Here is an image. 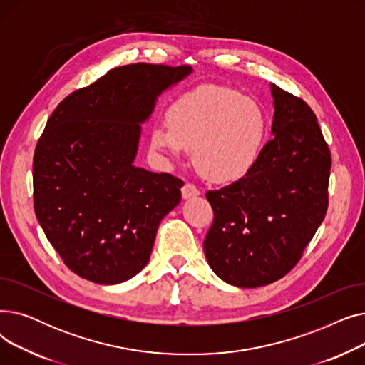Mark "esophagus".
I'll return each mask as SVG.
<instances>
[{
  "instance_id": "esophagus-1",
  "label": "esophagus",
  "mask_w": 365,
  "mask_h": 365,
  "mask_svg": "<svg viewBox=\"0 0 365 365\" xmlns=\"http://www.w3.org/2000/svg\"><path fill=\"white\" fill-rule=\"evenodd\" d=\"M200 195V189L194 185V183H189L186 182L182 187V197L183 200H189V198H195Z\"/></svg>"
}]
</instances>
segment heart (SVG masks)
I'll use <instances>...</instances> for the list:
<instances>
[{
  "label": "heart",
  "mask_w": 365,
  "mask_h": 365,
  "mask_svg": "<svg viewBox=\"0 0 365 365\" xmlns=\"http://www.w3.org/2000/svg\"><path fill=\"white\" fill-rule=\"evenodd\" d=\"M167 125L150 133V146L168 160L183 149L194 152L201 175L217 183L247 176L264 146L263 108L248 96L207 84L183 94L167 112Z\"/></svg>",
  "instance_id": "heart-1"
}]
</instances>
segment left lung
<instances>
[{"label":"left lung","instance_id":"obj_1","mask_svg":"<svg viewBox=\"0 0 365 365\" xmlns=\"http://www.w3.org/2000/svg\"><path fill=\"white\" fill-rule=\"evenodd\" d=\"M274 138L247 176L205 194L215 220L204 255L225 282L255 289L300 260L329 207L330 149L309 105L271 84Z\"/></svg>","mask_w":365,"mask_h":365}]
</instances>
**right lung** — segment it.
Listing matches in <instances>:
<instances>
[{
  "label": "right lung",
  "mask_w": 365,
  "mask_h": 365,
  "mask_svg": "<svg viewBox=\"0 0 365 365\" xmlns=\"http://www.w3.org/2000/svg\"><path fill=\"white\" fill-rule=\"evenodd\" d=\"M190 66L133 63L113 68L65 98L34 153V208L72 272L112 285L149 262L163 217L183 182L136 167L142 125L158 96Z\"/></svg>",
  "instance_id": "right-lung-1"
}]
</instances>
